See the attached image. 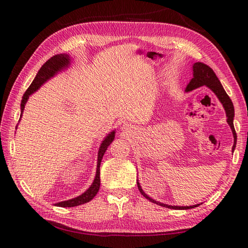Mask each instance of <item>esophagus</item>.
Masks as SVG:
<instances>
[{
    "mask_svg": "<svg viewBox=\"0 0 248 248\" xmlns=\"http://www.w3.org/2000/svg\"><path fill=\"white\" fill-rule=\"evenodd\" d=\"M124 128H125V127H128V125H124Z\"/></svg>",
    "mask_w": 248,
    "mask_h": 248,
    "instance_id": "34e87169",
    "label": "esophagus"
}]
</instances>
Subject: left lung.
<instances>
[{
  "instance_id": "8db88e82",
  "label": "left lung",
  "mask_w": 248,
  "mask_h": 248,
  "mask_svg": "<svg viewBox=\"0 0 248 248\" xmlns=\"http://www.w3.org/2000/svg\"><path fill=\"white\" fill-rule=\"evenodd\" d=\"M192 70H193V78H192V80L189 81V83L187 84V86L186 88V93L192 92V91H194V89L199 88L202 86H207L215 93V96L217 97L219 102L223 105V108L226 112V116H227V123L229 124V127L231 128V131H232V134H233L232 152H233L235 149V145H236V133H235L234 125H233L234 108H233L232 101H231V99L229 98L228 94L226 93L223 85L220 84L218 78L212 70V68H210L208 65L203 64V62H195V64H193ZM138 187L140 189V194L143 195L145 198L149 199L151 202L162 205V207L170 208V209H177V210H187V209H193L195 207H197V205H199V204H195V205H189V207H187V205L186 207H179V205H170L166 203H162L160 202H156V200L150 198L148 195H147L143 191V188H141L139 181H138Z\"/></svg>"
}]
</instances>
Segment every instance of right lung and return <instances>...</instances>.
Instances as JSON below:
<instances>
[{
  "mask_svg": "<svg viewBox=\"0 0 248 248\" xmlns=\"http://www.w3.org/2000/svg\"><path fill=\"white\" fill-rule=\"evenodd\" d=\"M71 64V56L69 54H56L53 57H51L50 60L46 61L45 64L41 66L39 71L37 72L35 78L31 82L30 87L26 89L24 93L22 100H21V114H20V119L22 117L23 110L25 108V104L28 102V100L31 93L38 91V89L44 85L46 82H48L50 78L56 76L57 73L61 72L62 70L67 69L68 67ZM19 119V121H20ZM115 139V130L109 132L107 138H105L102 143L100 144L99 151H98V159H97V170H96V176H94L92 186H89L85 192L81 194L80 196L76 198H72L69 200H65V202H61L55 203L57 207H62V208H70V207H77V205H80L83 203H86L96 196L99 188H100V165H101L102 157L107 151L108 147L110 145V143Z\"/></svg>",
  "mask_w": 248,
  "mask_h": 248,
  "instance_id": "add662e5",
  "label": "right lung"
}]
</instances>
